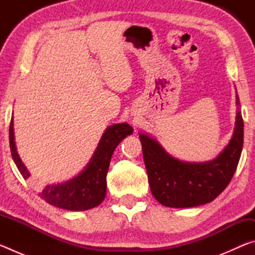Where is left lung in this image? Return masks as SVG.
Here are the masks:
<instances>
[{
  "mask_svg": "<svg viewBox=\"0 0 255 255\" xmlns=\"http://www.w3.org/2000/svg\"><path fill=\"white\" fill-rule=\"evenodd\" d=\"M243 127L239 110L231 141L217 158L205 163L179 161L167 154L156 140L140 133L148 182L155 199L172 208H189L208 204L221 195L231 182L240 161Z\"/></svg>",
  "mask_w": 255,
  "mask_h": 255,
  "instance_id": "1",
  "label": "left lung"
}]
</instances>
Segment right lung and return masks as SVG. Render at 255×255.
<instances>
[{"label":"right lung","mask_w":255,"mask_h":255,"mask_svg":"<svg viewBox=\"0 0 255 255\" xmlns=\"http://www.w3.org/2000/svg\"><path fill=\"white\" fill-rule=\"evenodd\" d=\"M8 131L12 157L25 180L30 173L16 153L13 118ZM131 133L132 128L127 124L112 125L102 135L91 162L80 175L67 182L46 185L40 190L39 197L49 205L66 210H88L100 205L106 197L107 173L112 153L120 141Z\"/></svg>","instance_id":"right-lung-1"}]
</instances>
